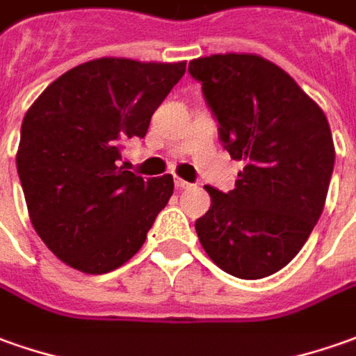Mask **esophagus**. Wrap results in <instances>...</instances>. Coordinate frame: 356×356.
Masks as SVG:
<instances>
[{
  "label": "esophagus",
  "instance_id": "34e87169",
  "mask_svg": "<svg viewBox=\"0 0 356 356\" xmlns=\"http://www.w3.org/2000/svg\"><path fill=\"white\" fill-rule=\"evenodd\" d=\"M175 187H177V188H191L193 185H191L188 181H185V179L177 177V179H175Z\"/></svg>",
  "mask_w": 356,
  "mask_h": 356
}]
</instances>
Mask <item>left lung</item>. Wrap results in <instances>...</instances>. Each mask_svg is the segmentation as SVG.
<instances>
[{"label":"left lung","instance_id":"1","mask_svg":"<svg viewBox=\"0 0 356 356\" xmlns=\"http://www.w3.org/2000/svg\"><path fill=\"white\" fill-rule=\"evenodd\" d=\"M220 124L236 187L207 185L195 222L207 255L238 279H263L298 255L325 204L335 163L330 122L292 77L255 54H212L188 64Z\"/></svg>","mask_w":356,"mask_h":356}]
</instances>
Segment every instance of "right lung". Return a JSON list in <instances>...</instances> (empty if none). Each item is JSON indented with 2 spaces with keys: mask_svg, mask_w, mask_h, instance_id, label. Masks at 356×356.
Returning a JSON list of instances; mask_svg holds the SVG:
<instances>
[{
  "mask_svg": "<svg viewBox=\"0 0 356 356\" xmlns=\"http://www.w3.org/2000/svg\"><path fill=\"white\" fill-rule=\"evenodd\" d=\"M187 62L97 58L67 70L26 111L17 171L33 228L58 259L86 275L118 269L146 241L173 177L144 179L117 161Z\"/></svg>",
  "mask_w": 356,
  "mask_h": 356,
  "instance_id": "right-lung-1",
  "label": "right lung"
}]
</instances>
